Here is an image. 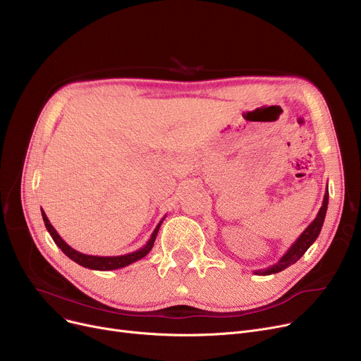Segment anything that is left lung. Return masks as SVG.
<instances>
[{
	"instance_id": "1",
	"label": "left lung",
	"mask_w": 361,
	"mask_h": 361,
	"mask_svg": "<svg viewBox=\"0 0 361 361\" xmlns=\"http://www.w3.org/2000/svg\"><path fill=\"white\" fill-rule=\"evenodd\" d=\"M328 203H329V192L326 190L325 197H324V203H322L320 209L316 215V218L312 221V224L307 226V228L300 234V237L291 244V247L286 252L276 263H274L272 267L267 268V269H259L255 271V275H271V274H278L281 271H283L286 268H288L290 264H294L302 255H305L310 245L316 241V238L320 234L322 225H324L325 216H326V211H328Z\"/></svg>"
}]
</instances>
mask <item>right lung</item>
Segmentation results:
<instances>
[{"instance_id": "add662e5", "label": "right lung", "mask_w": 361, "mask_h": 361, "mask_svg": "<svg viewBox=\"0 0 361 361\" xmlns=\"http://www.w3.org/2000/svg\"><path fill=\"white\" fill-rule=\"evenodd\" d=\"M42 212V218H44V222H45V226L47 230L49 233V235L52 237L54 243L59 245V247L61 249V252L70 257L73 262L79 263L80 267L83 268H87V269H93V271H114V269H120V268H124V267H128V264L135 263L140 259H143L150 250L152 247H154V243H155V238L158 235V231H159V226L161 224L164 222L165 218H162L159 221V224L157 225V228L154 230V233H152L150 238L147 240V243L143 245L142 249L133 252V253H127V255H123V256H92V255H85V253H80L75 249H73L71 245H68L61 237L60 234L55 231L54 226L51 225L48 216L45 215L44 209H41Z\"/></svg>"}]
</instances>
